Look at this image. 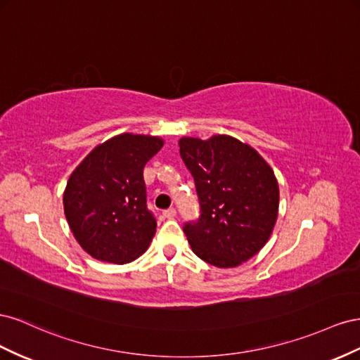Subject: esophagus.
Returning a JSON list of instances; mask_svg holds the SVG:
<instances>
[{
	"label": "esophagus",
	"mask_w": 360,
	"mask_h": 360,
	"mask_svg": "<svg viewBox=\"0 0 360 360\" xmlns=\"http://www.w3.org/2000/svg\"><path fill=\"white\" fill-rule=\"evenodd\" d=\"M162 215H164V217H166V219L172 220V219L176 217V210H174V208H169V210H166V211L162 212Z\"/></svg>",
	"instance_id": "34e87169"
}]
</instances>
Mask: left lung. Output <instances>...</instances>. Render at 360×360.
I'll use <instances>...</instances> for the list:
<instances>
[{
	"mask_svg": "<svg viewBox=\"0 0 360 360\" xmlns=\"http://www.w3.org/2000/svg\"><path fill=\"white\" fill-rule=\"evenodd\" d=\"M179 152L200 203L184 233L193 252L219 269L249 261L269 241L279 212V184L258 150L231 136L182 137Z\"/></svg>",
	"mask_w": 360,
	"mask_h": 360,
	"instance_id": "8db88e82",
	"label": "left lung"
}]
</instances>
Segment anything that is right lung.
<instances>
[{
    "label": "right lung",
    "mask_w": 360,
    "mask_h": 360,
    "mask_svg": "<svg viewBox=\"0 0 360 360\" xmlns=\"http://www.w3.org/2000/svg\"><path fill=\"white\" fill-rule=\"evenodd\" d=\"M162 146L161 137L123 132L98 145L70 173L65 215L91 258L127 264L148 250L157 220L146 207L143 169Z\"/></svg>",
    "instance_id": "1"
}]
</instances>
